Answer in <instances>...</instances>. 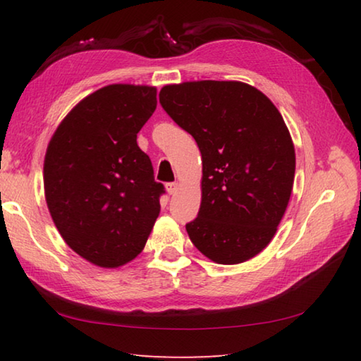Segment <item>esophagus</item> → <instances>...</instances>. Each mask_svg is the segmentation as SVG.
Wrapping results in <instances>:
<instances>
[{
    "label": "esophagus",
    "instance_id": "obj_1",
    "mask_svg": "<svg viewBox=\"0 0 361 361\" xmlns=\"http://www.w3.org/2000/svg\"><path fill=\"white\" fill-rule=\"evenodd\" d=\"M178 188H180V185H178V183H176V181L167 183V185H166V189H167L169 194H175L176 191H178Z\"/></svg>",
    "mask_w": 361,
    "mask_h": 361
}]
</instances>
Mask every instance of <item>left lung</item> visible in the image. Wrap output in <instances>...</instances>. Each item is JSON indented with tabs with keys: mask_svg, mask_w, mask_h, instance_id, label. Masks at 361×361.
<instances>
[{
	"mask_svg": "<svg viewBox=\"0 0 361 361\" xmlns=\"http://www.w3.org/2000/svg\"><path fill=\"white\" fill-rule=\"evenodd\" d=\"M159 102L202 154V202L189 238L216 264L252 259L273 240L289 203L295 148L274 104L243 82L166 85Z\"/></svg>",
	"mask_w": 361,
	"mask_h": 361,
	"instance_id": "1",
	"label": "left lung"
}]
</instances>
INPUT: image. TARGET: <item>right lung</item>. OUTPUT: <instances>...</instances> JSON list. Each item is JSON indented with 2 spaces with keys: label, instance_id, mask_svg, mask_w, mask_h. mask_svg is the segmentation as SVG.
Instances as JSON below:
<instances>
[{
  "label": "right lung",
  "instance_id": "right-lung-1",
  "mask_svg": "<svg viewBox=\"0 0 361 361\" xmlns=\"http://www.w3.org/2000/svg\"><path fill=\"white\" fill-rule=\"evenodd\" d=\"M156 104L154 87L109 85L78 102L49 142L50 216L72 251L97 267L135 259L159 216L164 185L137 145Z\"/></svg>",
  "mask_w": 361,
  "mask_h": 361
}]
</instances>
